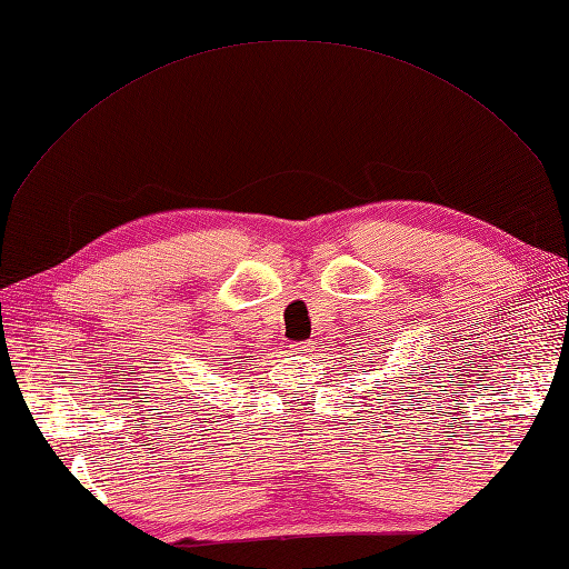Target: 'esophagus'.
Returning a JSON list of instances; mask_svg holds the SVG:
<instances>
[{
  "mask_svg": "<svg viewBox=\"0 0 569 569\" xmlns=\"http://www.w3.org/2000/svg\"><path fill=\"white\" fill-rule=\"evenodd\" d=\"M292 352H295V355H309V352H313V342H307V340H303V342H295V345H292Z\"/></svg>",
  "mask_w": 569,
  "mask_h": 569,
  "instance_id": "esophagus-1",
  "label": "esophagus"
}]
</instances>
